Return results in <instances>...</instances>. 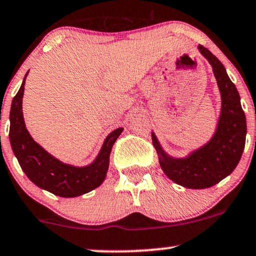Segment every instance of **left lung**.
<instances>
[{
    "instance_id": "left-lung-1",
    "label": "left lung",
    "mask_w": 256,
    "mask_h": 256,
    "mask_svg": "<svg viewBox=\"0 0 256 256\" xmlns=\"http://www.w3.org/2000/svg\"><path fill=\"white\" fill-rule=\"evenodd\" d=\"M198 50L212 67L221 94V112L212 138L186 158H173L162 149L155 133H151L162 171L173 182L189 189L210 188L234 171L246 146V136L240 98L226 68L204 46L199 45Z\"/></svg>"
}]
</instances>
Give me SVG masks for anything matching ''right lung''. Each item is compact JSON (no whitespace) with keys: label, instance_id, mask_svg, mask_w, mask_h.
I'll use <instances>...</instances> for the list:
<instances>
[{"label":"right lung","instance_id":"obj_1","mask_svg":"<svg viewBox=\"0 0 256 256\" xmlns=\"http://www.w3.org/2000/svg\"><path fill=\"white\" fill-rule=\"evenodd\" d=\"M28 73L13 98L10 112V146L22 170L35 186L58 196L74 198L89 193L105 180L112 145L120 136L123 128L114 129L106 136L100 152L92 164L78 167L60 161L38 144L26 127L22 104Z\"/></svg>","mask_w":256,"mask_h":256}]
</instances>
